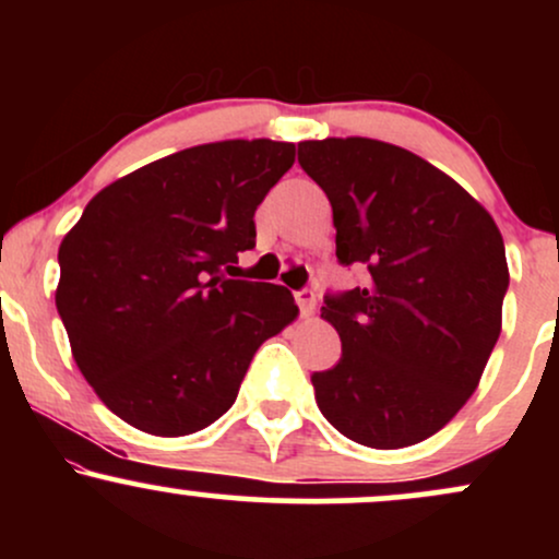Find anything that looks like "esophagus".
<instances>
[{
    "label": "esophagus",
    "mask_w": 559,
    "mask_h": 559,
    "mask_svg": "<svg viewBox=\"0 0 559 559\" xmlns=\"http://www.w3.org/2000/svg\"><path fill=\"white\" fill-rule=\"evenodd\" d=\"M294 299H297L299 312L305 318H310L312 312H316V292H312V288H301V292L294 294Z\"/></svg>",
    "instance_id": "34e87169"
}]
</instances>
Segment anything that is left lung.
I'll return each mask as SVG.
<instances>
[{
	"label": "left lung",
	"instance_id": "1",
	"mask_svg": "<svg viewBox=\"0 0 559 559\" xmlns=\"http://www.w3.org/2000/svg\"><path fill=\"white\" fill-rule=\"evenodd\" d=\"M299 165L329 197L338 262L370 273L325 297L342 360L312 373L320 413L357 444H418L471 400L502 331V234L454 178L386 141H299Z\"/></svg>",
	"mask_w": 559,
	"mask_h": 559
}]
</instances>
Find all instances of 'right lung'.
<instances>
[{
  "mask_svg": "<svg viewBox=\"0 0 559 559\" xmlns=\"http://www.w3.org/2000/svg\"><path fill=\"white\" fill-rule=\"evenodd\" d=\"M294 155L271 139L191 146L105 186L66 234L57 312L83 378L128 426L207 428L260 344L297 318L286 286L226 278Z\"/></svg>",
  "mask_w": 559,
  "mask_h": 559,
  "instance_id": "add662e5",
  "label": "right lung"
}]
</instances>
